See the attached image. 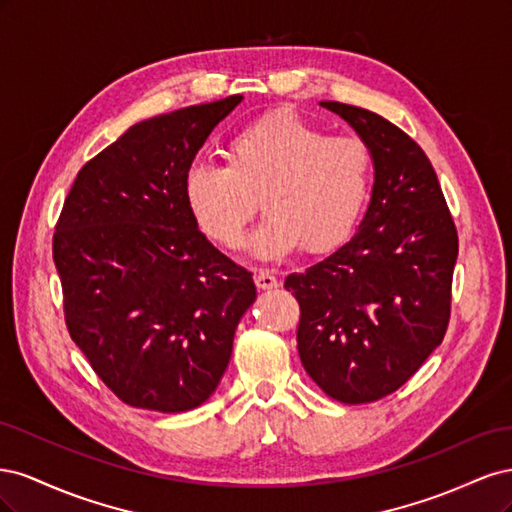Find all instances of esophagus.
<instances>
[{
    "label": "esophagus",
    "mask_w": 512,
    "mask_h": 512,
    "mask_svg": "<svg viewBox=\"0 0 512 512\" xmlns=\"http://www.w3.org/2000/svg\"><path fill=\"white\" fill-rule=\"evenodd\" d=\"M254 282L262 290H271V288H277V284H280V282H277V277L267 269H256L254 271Z\"/></svg>",
    "instance_id": "obj_1"
}]
</instances>
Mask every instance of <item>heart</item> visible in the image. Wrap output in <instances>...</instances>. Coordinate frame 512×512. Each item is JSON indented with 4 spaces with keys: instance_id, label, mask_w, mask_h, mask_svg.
<instances>
[{
    "instance_id": "b5f03b06",
    "label": "heart",
    "mask_w": 512,
    "mask_h": 512,
    "mask_svg": "<svg viewBox=\"0 0 512 512\" xmlns=\"http://www.w3.org/2000/svg\"><path fill=\"white\" fill-rule=\"evenodd\" d=\"M226 158L190 164L185 205L211 243L235 250L262 196L269 215L252 241L260 258L337 250L361 224L374 188V153L363 138L329 134L288 111L247 123Z\"/></svg>"
}]
</instances>
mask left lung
Returning a JSON list of instances; mask_svg holds the SVG:
<instances>
[{"mask_svg": "<svg viewBox=\"0 0 512 512\" xmlns=\"http://www.w3.org/2000/svg\"><path fill=\"white\" fill-rule=\"evenodd\" d=\"M374 153L376 181L352 239L284 288L299 301L305 371L342 404H369L404 386L451 320L457 228L425 151L391 121L342 102Z\"/></svg>", "mask_w": 512, "mask_h": 512, "instance_id": "1", "label": "left lung"}]
</instances>
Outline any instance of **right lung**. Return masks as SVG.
Here are the masks:
<instances>
[{"mask_svg":"<svg viewBox=\"0 0 512 512\" xmlns=\"http://www.w3.org/2000/svg\"><path fill=\"white\" fill-rule=\"evenodd\" d=\"M239 102L136 123L79 170L55 224L68 333L132 408L205 404L256 299L252 273L215 250L183 198L185 170Z\"/></svg>","mask_w":512,"mask_h":512,"instance_id":"1","label":"right lung"}]
</instances>
